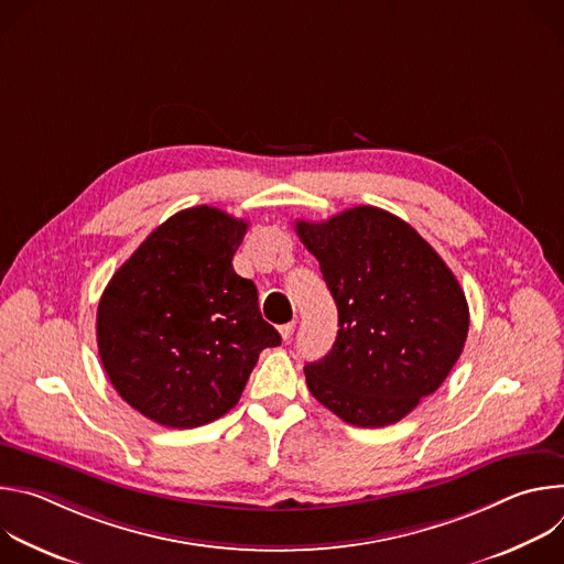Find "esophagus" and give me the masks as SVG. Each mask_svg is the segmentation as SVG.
I'll return each mask as SVG.
<instances>
[{
  "mask_svg": "<svg viewBox=\"0 0 564 564\" xmlns=\"http://www.w3.org/2000/svg\"><path fill=\"white\" fill-rule=\"evenodd\" d=\"M294 328H296V321H290V324H283V326L279 328V333H281V337L288 341V339H292Z\"/></svg>",
  "mask_w": 564,
  "mask_h": 564,
  "instance_id": "esophagus-1",
  "label": "esophagus"
}]
</instances>
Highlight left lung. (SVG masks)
Returning a JSON list of instances; mask_svg holds the SVG:
<instances>
[{
	"mask_svg": "<svg viewBox=\"0 0 564 564\" xmlns=\"http://www.w3.org/2000/svg\"><path fill=\"white\" fill-rule=\"evenodd\" d=\"M296 234L339 312L333 350L303 368L310 392L352 426L399 422L442 386L464 350V290L409 223L379 207L296 220Z\"/></svg>",
	"mask_w": 564,
	"mask_h": 564,
	"instance_id": "obj_1",
	"label": "left lung"
}]
</instances>
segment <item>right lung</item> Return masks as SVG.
Returning <instances> with one entry per match:
<instances>
[{
    "instance_id": "right-lung-1",
    "label": "right lung",
    "mask_w": 564,
    "mask_h": 564,
    "mask_svg": "<svg viewBox=\"0 0 564 564\" xmlns=\"http://www.w3.org/2000/svg\"><path fill=\"white\" fill-rule=\"evenodd\" d=\"M248 231L198 205L158 225L102 292L98 352L131 409L170 429H196L234 409L261 350L281 335L259 292L234 272Z\"/></svg>"
}]
</instances>
